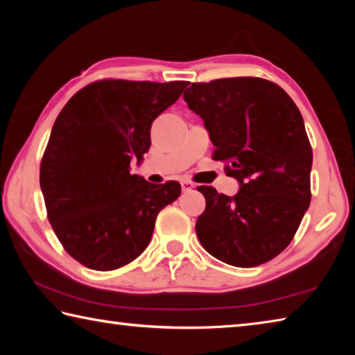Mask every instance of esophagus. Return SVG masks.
Wrapping results in <instances>:
<instances>
[{"instance_id": "1", "label": "esophagus", "mask_w": 355, "mask_h": 355, "mask_svg": "<svg viewBox=\"0 0 355 355\" xmlns=\"http://www.w3.org/2000/svg\"><path fill=\"white\" fill-rule=\"evenodd\" d=\"M182 188H183V191H191V189L196 188V184L186 180V182H182Z\"/></svg>"}]
</instances>
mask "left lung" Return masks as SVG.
<instances>
[{"instance_id": "obj_1", "label": "left lung", "mask_w": 355, "mask_h": 355, "mask_svg": "<svg viewBox=\"0 0 355 355\" xmlns=\"http://www.w3.org/2000/svg\"><path fill=\"white\" fill-rule=\"evenodd\" d=\"M203 119L214 146L239 182L238 194L199 186L207 207L196 224L208 254L238 268H254L284 250L310 205L313 153L297 106L263 78L192 83L183 94Z\"/></svg>"}]
</instances>
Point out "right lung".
Returning <instances> with one entry per match:
<instances>
[{
  "instance_id": "add662e5",
  "label": "right lung",
  "mask_w": 355,
  "mask_h": 355,
  "mask_svg": "<svg viewBox=\"0 0 355 355\" xmlns=\"http://www.w3.org/2000/svg\"><path fill=\"white\" fill-rule=\"evenodd\" d=\"M188 84L101 80L59 112L40 188L58 239L86 268L112 271L133 261L152 239L156 216L178 199L180 183L131 175L130 161L148 152L152 122Z\"/></svg>"
}]
</instances>
